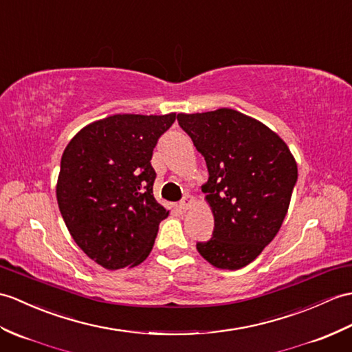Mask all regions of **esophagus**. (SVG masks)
<instances>
[{"instance_id": "1", "label": "esophagus", "mask_w": 352, "mask_h": 352, "mask_svg": "<svg viewBox=\"0 0 352 352\" xmlns=\"http://www.w3.org/2000/svg\"><path fill=\"white\" fill-rule=\"evenodd\" d=\"M195 202V199L192 198V196H184V198L179 201V210H183V211H186V210H189L190 207H192V204Z\"/></svg>"}]
</instances>
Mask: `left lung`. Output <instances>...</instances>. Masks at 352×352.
<instances>
[{
    "label": "left lung",
    "instance_id": "left-lung-1",
    "mask_svg": "<svg viewBox=\"0 0 352 352\" xmlns=\"http://www.w3.org/2000/svg\"><path fill=\"white\" fill-rule=\"evenodd\" d=\"M177 120L208 169L202 190L214 230L196 249L217 268L246 267L280 230L297 163L273 130L234 109L178 113Z\"/></svg>",
    "mask_w": 352,
    "mask_h": 352
}]
</instances>
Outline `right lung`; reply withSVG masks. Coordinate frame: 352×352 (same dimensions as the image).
<instances>
[{
  "label": "right lung",
  "instance_id": "obj_1",
  "mask_svg": "<svg viewBox=\"0 0 352 352\" xmlns=\"http://www.w3.org/2000/svg\"><path fill=\"white\" fill-rule=\"evenodd\" d=\"M175 113H118L84 127L65 146L56 201L73 240L97 264L118 270L150 255L168 217L153 196V150Z\"/></svg>",
  "mask_w": 352,
  "mask_h": 352
}]
</instances>
